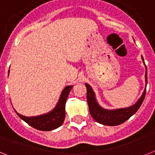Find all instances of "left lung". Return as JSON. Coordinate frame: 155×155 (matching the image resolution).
<instances>
[{
  "label": "left lung",
  "mask_w": 155,
  "mask_h": 155,
  "mask_svg": "<svg viewBox=\"0 0 155 155\" xmlns=\"http://www.w3.org/2000/svg\"><path fill=\"white\" fill-rule=\"evenodd\" d=\"M142 59H143V61L144 62L143 57H142ZM144 64H145V63H144ZM145 79H146L147 85V67ZM85 85L87 87V100L88 106H89L90 114H91V117L94 119L96 122L99 123V124H104V125L116 126L125 122L133 114H136L137 110L140 109V106L143 102L145 94H146V89H145V91L142 94L141 97L133 106H130L128 108H124V109L109 110L103 109L98 105V103L96 101L95 94L94 93L91 87L87 84H86Z\"/></svg>",
  "instance_id": "obj_1"
}]
</instances>
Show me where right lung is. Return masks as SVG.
<instances>
[{
    "mask_svg": "<svg viewBox=\"0 0 155 155\" xmlns=\"http://www.w3.org/2000/svg\"><path fill=\"white\" fill-rule=\"evenodd\" d=\"M72 87L73 86H67L63 90L56 107L48 114L28 117L20 115L16 111L15 113L26 123L36 129L40 130V131H51V130L56 129L60 126H61L64 120L66 100Z\"/></svg>",
    "mask_w": 155,
    "mask_h": 155,
    "instance_id": "add662e5",
    "label": "right lung"
}]
</instances>
